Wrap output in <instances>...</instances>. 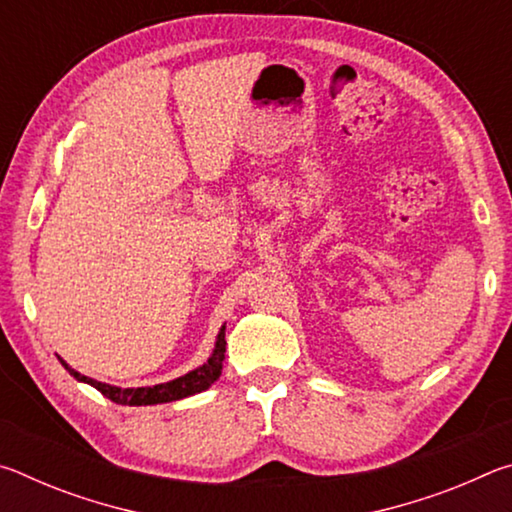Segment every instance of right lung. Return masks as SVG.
<instances>
[{"mask_svg": "<svg viewBox=\"0 0 512 512\" xmlns=\"http://www.w3.org/2000/svg\"><path fill=\"white\" fill-rule=\"evenodd\" d=\"M223 359H225V327H221L212 357L207 359L201 368L187 372L185 377H178L173 381H167V384H158V386H146V388L108 386V384H101V381H94L90 377L81 375V372L72 370L63 359H60V363H63V366L69 370V375H74V379L88 381V384L97 388L101 395H106L108 400L117 402V404H128V406H146V404L176 402V400H183V397L207 391V388H210L214 381L221 377Z\"/></svg>", "mask_w": 512, "mask_h": 512, "instance_id": "right-lung-1", "label": "right lung"}]
</instances>
